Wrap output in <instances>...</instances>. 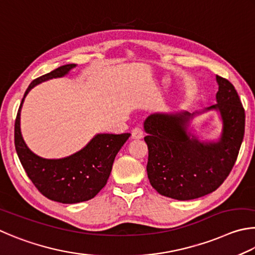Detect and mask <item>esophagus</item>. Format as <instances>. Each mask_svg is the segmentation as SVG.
<instances>
[{
  "label": "esophagus",
  "instance_id": "obj_1",
  "mask_svg": "<svg viewBox=\"0 0 255 255\" xmlns=\"http://www.w3.org/2000/svg\"><path fill=\"white\" fill-rule=\"evenodd\" d=\"M141 137H143V131H142V128L136 127L132 130V139H141Z\"/></svg>",
  "mask_w": 255,
  "mask_h": 255
}]
</instances>
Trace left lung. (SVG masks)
I'll return each mask as SVG.
<instances>
[{
    "instance_id": "1",
    "label": "left lung",
    "mask_w": 255,
    "mask_h": 255,
    "mask_svg": "<svg viewBox=\"0 0 255 255\" xmlns=\"http://www.w3.org/2000/svg\"><path fill=\"white\" fill-rule=\"evenodd\" d=\"M217 104L194 112L152 113L144 120L149 157L146 171L160 195L190 200L213 193L229 176L238 158L245 128V113L238 92L216 76ZM218 112L221 132L216 139H200L192 122L207 111Z\"/></svg>"
}]
</instances>
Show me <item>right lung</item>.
Segmentation results:
<instances>
[{"mask_svg": "<svg viewBox=\"0 0 255 255\" xmlns=\"http://www.w3.org/2000/svg\"><path fill=\"white\" fill-rule=\"evenodd\" d=\"M77 67L67 64L34 79L22 98L14 127V144L22 167L47 198L62 204H77L95 197L106 185L114 159L130 133H97L77 152L59 159H46L29 149L21 133V109L24 98L34 86L53 78H61Z\"/></svg>", "mask_w": 255, "mask_h": 255, "instance_id": "obj_1", "label": "right lung"}]
</instances>
